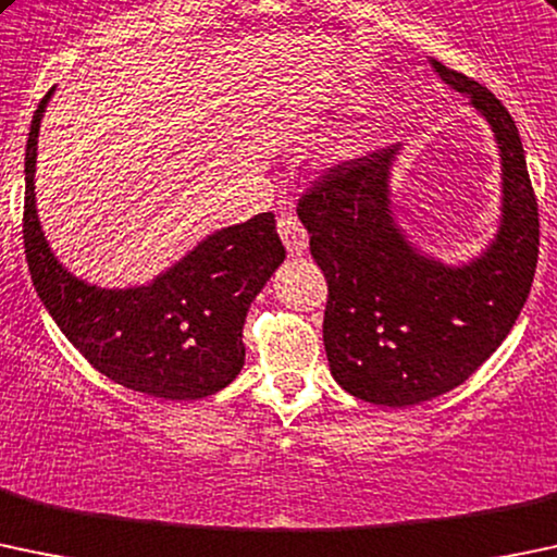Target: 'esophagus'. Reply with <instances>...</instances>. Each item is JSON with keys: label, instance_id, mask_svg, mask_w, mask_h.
I'll use <instances>...</instances> for the list:
<instances>
[{"label": "esophagus", "instance_id": "1", "mask_svg": "<svg viewBox=\"0 0 557 557\" xmlns=\"http://www.w3.org/2000/svg\"><path fill=\"white\" fill-rule=\"evenodd\" d=\"M277 232L283 237V245L288 248L290 256H301L309 245V234L301 226V221L296 219L294 213L288 215H280L277 219Z\"/></svg>", "mask_w": 557, "mask_h": 557}]
</instances>
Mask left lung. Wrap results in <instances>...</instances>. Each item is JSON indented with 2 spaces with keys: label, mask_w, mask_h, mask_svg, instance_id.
I'll return each instance as SVG.
<instances>
[{
  "label": "left lung",
  "mask_w": 557,
  "mask_h": 557,
  "mask_svg": "<svg viewBox=\"0 0 557 557\" xmlns=\"http://www.w3.org/2000/svg\"><path fill=\"white\" fill-rule=\"evenodd\" d=\"M494 131L502 221L478 259L448 267L397 226L389 171L400 144L333 165L298 200L309 250L327 280L323 320L331 373L349 395L403 408L472 376L518 320L540 256V208L510 111L475 79L432 61Z\"/></svg>",
  "instance_id": "8db88e82"
}]
</instances>
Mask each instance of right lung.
<instances>
[{"label":"right lung","mask_w":557,"mask_h":557,"mask_svg":"<svg viewBox=\"0 0 557 557\" xmlns=\"http://www.w3.org/2000/svg\"><path fill=\"white\" fill-rule=\"evenodd\" d=\"M52 90L34 111L26 140L23 245L37 296L63 336L111 382L162 400H197L224 389L245 366L250 301L285 259L274 213L208 234L168 272L136 288H98L74 277L47 245L34 195L39 122Z\"/></svg>","instance_id":"1"}]
</instances>
